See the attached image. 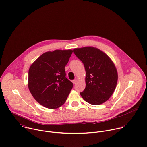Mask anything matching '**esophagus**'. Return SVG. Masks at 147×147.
<instances>
[{
	"label": "esophagus",
	"mask_w": 147,
	"mask_h": 147,
	"mask_svg": "<svg viewBox=\"0 0 147 147\" xmlns=\"http://www.w3.org/2000/svg\"><path fill=\"white\" fill-rule=\"evenodd\" d=\"M72 82H73V84H75V83L77 82V80H76H76H73L72 81Z\"/></svg>",
	"instance_id": "esophagus-1"
}]
</instances>
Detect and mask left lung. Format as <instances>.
I'll list each match as a JSON object with an SVG mask.
<instances>
[{"label": "left lung", "instance_id": "8db88e82", "mask_svg": "<svg viewBox=\"0 0 147 147\" xmlns=\"http://www.w3.org/2000/svg\"><path fill=\"white\" fill-rule=\"evenodd\" d=\"M73 51L86 72V88L81 96L94 105L105 102L117 85L118 74L114 63L105 53L93 47L75 48Z\"/></svg>", "mask_w": 147, "mask_h": 147}]
</instances>
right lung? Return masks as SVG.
Returning <instances> with one entry per match:
<instances>
[{
  "mask_svg": "<svg viewBox=\"0 0 147 147\" xmlns=\"http://www.w3.org/2000/svg\"><path fill=\"white\" fill-rule=\"evenodd\" d=\"M72 52L71 49L45 52L30 67L28 89L43 107L57 109L66 101L73 84L66 77L65 67Z\"/></svg>",
  "mask_w": 147,
  "mask_h": 147,
  "instance_id": "add662e5",
  "label": "right lung"
}]
</instances>
